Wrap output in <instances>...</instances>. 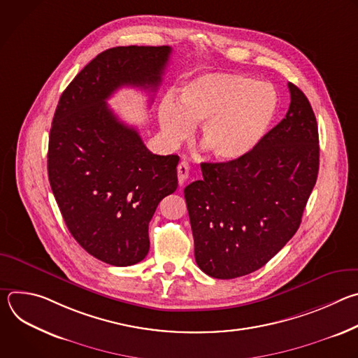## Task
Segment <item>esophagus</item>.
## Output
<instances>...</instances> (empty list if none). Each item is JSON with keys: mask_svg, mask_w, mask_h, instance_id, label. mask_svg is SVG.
Here are the masks:
<instances>
[{"mask_svg": "<svg viewBox=\"0 0 358 358\" xmlns=\"http://www.w3.org/2000/svg\"><path fill=\"white\" fill-rule=\"evenodd\" d=\"M177 176H178V182H180V185H182V184L187 181L188 176H189V166H188L187 162H181V163L178 164V167H177Z\"/></svg>", "mask_w": 358, "mask_h": 358, "instance_id": "34e87169", "label": "esophagus"}]
</instances>
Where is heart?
I'll list each match as a JSON object with an SVG mask.
<instances>
[{
  "label": "heart",
  "instance_id": "heart-1",
  "mask_svg": "<svg viewBox=\"0 0 358 358\" xmlns=\"http://www.w3.org/2000/svg\"><path fill=\"white\" fill-rule=\"evenodd\" d=\"M278 110V94L264 82L238 73H207L188 82L180 106L167 96L159 108L164 138L178 144L201 123L199 144L215 160L248 156L266 134Z\"/></svg>",
  "mask_w": 358,
  "mask_h": 358
}]
</instances>
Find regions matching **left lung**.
I'll use <instances>...</instances> for the list:
<instances>
[{"label":"left lung","mask_w":358,"mask_h":358,"mask_svg":"<svg viewBox=\"0 0 358 358\" xmlns=\"http://www.w3.org/2000/svg\"><path fill=\"white\" fill-rule=\"evenodd\" d=\"M286 117L248 156L202 163L184 189L195 262L215 279L258 271L299 229L319 173V130L308 97L287 83Z\"/></svg>","instance_id":"8db88e82"}]
</instances>
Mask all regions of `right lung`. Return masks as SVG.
<instances>
[{
	"instance_id": "obj_1",
	"label": "right lung",
	"mask_w": 358,
	"mask_h": 358,
	"mask_svg": "<svg viewBox=\"0 0 358 358\" xmlns=\"http://www.w3.org/2000/svg\"><path fill=\"white\" fill-rule=\"evenodd\" d=\"M170 46H116L64 90L49 133L48 176L64 221L96 259L130 266L150 249L148 222L178 187L180 157L152 155L106 100L123 86L156 92Z\"/></svg>"
}]
</instances>
